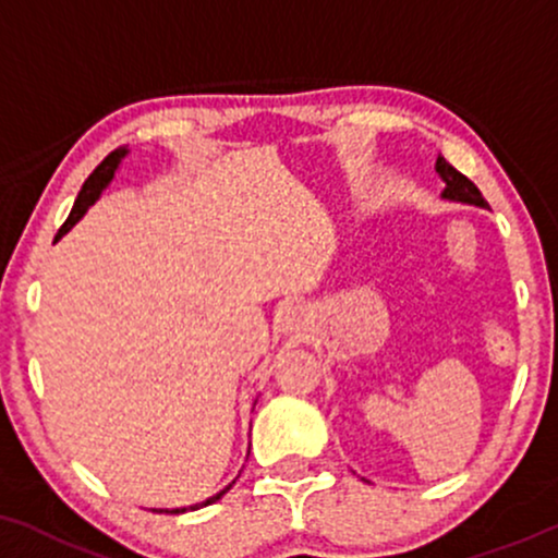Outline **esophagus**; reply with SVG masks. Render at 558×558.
I'll return each mask as SVG.
<instances>
[{
  "instance_id": "1",
  "label": "esophagus",
  "mask_w": 558,
  "mask_h": 558,
  "mask_svg": "<svg viewBox=\"0 0 558 558\" xmlns=\"http://www.w3.org/2000/svg\"><path fill=\"white\" fill-rule=\"evenodd\" d=\"M301 322H304V308H301V306H288L286 308V317H283L286 330H299Z\"/></svg>"
}]
</instances>
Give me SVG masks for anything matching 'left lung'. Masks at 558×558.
Listing matches in <instances>:
<instances>
[{
	"label": "left lung",
	"mask_w": 558,
	"mask_h": 558,
	"mask_svg": "<svg viewBox=\"0 0 558 558\" xmlns=\"http://www.w3.org/2000/svg\"><path fill=\"white\" fill-rule=\"evenodd\" d=\"M436 171H439V177L445 179V197L447 199H458V203H471V205H481V207H488L486 199H483V194L478 186L473 184L471 179L465 177V173H460L454 166H449L445 158H436Z\"/></svg>",
	"instance_id": "8db88e82"
}]
</instances>
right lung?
Wrapping results in <instances>:
<instances>
[{
	"label": "right lung",
	"mask_w": 558,
	"mask_h": 558,
	"mask_svg": "<svg viewBox=\"0 0 558 558\" xmlns=\"http://www.w3.org/2000/svg\"><path fill=\"white\" fill-rule=\"evenodd\" d=\"M126 156V147H119V150H113L111 156H106L104 160H100V166L96 171L90 173V177L85 179V184H83V190H80V194H77V199H75V207H72V213H70V218L64 220V226L59 228V233H57V239H62L66 231H70L72 226L77 223L80 218H83V213L87 210V207H90L93 203H96L98 199V194L104 192V186L109 184V181L113 179V171L119 169V163H122V158ZM231 488V486H228ZM228 488H223V492L220 494H215V496H210V499L207 501H203V505H194V507H190V509H199V507H207V505H213V501H218L220 496H223ZM158 512H166V514H179V512H186V507L184 509H158Z\"/></svg>",
	"instance_id": "obj_1"
}]
</instances>
